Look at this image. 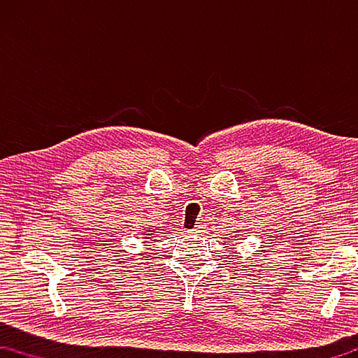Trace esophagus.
I'll return each mask as SVG.
<instances>
[{
  "label": "esophagus",
  "instance_id": "esophagus-1",
  "mask_svg": "<svg viewBox=\"0 0 358 358\" xmlns=\"http://www.w3.org/2000/svg\"><path fill=\"white\" fill-rule=\"evenodd\" d=\"M201 224H196V227L195 228H193V229H190V233L192 234H199V233H201Z\"/></svg>",
  "mask_w": 358,
  "mask_h": 358
}]
</instances>
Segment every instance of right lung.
Listing matches in <instances>:
<instances>
[{
	"label": "right lung",
	"mask_w": 358,
	"mask_h": 358,
	"mask_svg": "<svg viewBox=\"0 0 358 358\" xmlns=\"http://www.w3.org/2000/svg\"><path fill=\"white\" fill-rule=\"evenodd\" d=\"M149 236H150V234H149Z\"/></svg>",
	"instance_id": "right-lung-1"
}]
</instances>
